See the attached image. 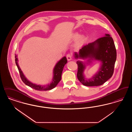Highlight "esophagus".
Instances as JSON below:
<instances>
[{
    "label": "esophagus",
    "instance_id": "esophagus-1",
    "mask_svg": "<svg viewBox=\"0 0 132 132\" xmlns=\"http://www.w3.org/2000/svg\"><path fill=\"white\" fill-rule=\"evenodd\" d=\"M66 57H67V59L68 60V61H70L72 60V56L71 54H68L67 55H66Z\"/></svg>",
    "mask_w": 132,
    "mask_h": 132
}]
</instances>
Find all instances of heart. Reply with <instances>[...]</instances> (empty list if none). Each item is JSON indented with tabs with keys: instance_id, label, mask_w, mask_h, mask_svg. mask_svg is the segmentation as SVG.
I'll return each instance as SVG.
<instances>
[{
	"instance_id": "obj_1",
	"label": "heart",
	"mask_w": 132,
	"mask_h": 132,
	"mask_svg": "<svg viewBox=\"0 0 132 132\" xmlns=\"http://www.w3.org/2000/svg\"><path fill=\"white\" fill-rule=\"evenodd\" d=\"M73 37L74 38H76L77 37L76 39V44L78 45H81L85 42V37L83 35H80L78 36V33L76 32L73 34Z\"/></svg>"
}]
</instances>
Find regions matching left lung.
Here are the masks:
<instances>
[{
    "mask_svg": "<svg viewBox=\"0 0 132 132\" xmlns=\"http://www.w3.org/2000/svg\"><path fill=\"white\" fill-rule=\"evenodd\" d=\"M78 70L77 78L85 86L92 87L102 85L112 76L116 60V50L113 38L109 34L100 38L93 43L85 45L78 52H74ZM79 59L85 61L82 62ZM93 61L101 62L99 69L90 78L85 77L84 72L86 67Z\"/></svg>",
    "mask_w": 132,
    "mask_h": 132,
    "instance_id": "1",
    "label": "left lung"
}]
</instances>
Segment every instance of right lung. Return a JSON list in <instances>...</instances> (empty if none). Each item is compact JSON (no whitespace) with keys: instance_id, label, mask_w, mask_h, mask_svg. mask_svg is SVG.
Returning a JSON list of instances; mask_svg holds the SVG:
<instances>
[{"instance_id":"obj_1","label":"right lung","mask_w":132,"mask_h":132,"mask_svg":"<svg viewBox=\"0 0 132 132\" xmlns=\"http://www.w3.org/2000/svg\"><path fill=\"white\" fill-rule=\"evenodd\" d=\"M15 63L19 70L20 77L22 81L24 82V84H25L27 86L38 90H48L55 88L57 85V84L59 83V82L61 80V75L64 67L65 65V64L67 63V60L66 56L62 57L60 60H59L57 62L53 68V77L50 83H48V84L45 85H41L33 83L29 80H28V79L25 76L24 74L22 71L19 67L17 55H15Z\"/></svg>"}]
</instances>
